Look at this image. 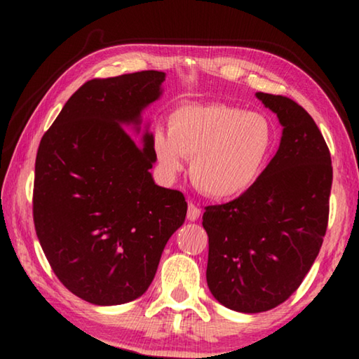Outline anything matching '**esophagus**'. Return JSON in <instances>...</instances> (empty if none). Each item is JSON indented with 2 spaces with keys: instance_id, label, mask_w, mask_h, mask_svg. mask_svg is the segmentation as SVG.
Wrapping results in <instances>:
<instances>
[{
  "instance_id": "esophagus-1",
  "label": "esophagus",
  "mask_w": 359,
  "mask_h": 359,
  "mask_svg": "<svg viewBox=\"0 0 359 359\" xmlns=\"http://www.w3.org/2000/svg\"><path fill=\"white\" fill-rule=\"evenodd\" d=\"M199 215H201V209L198 208V205H194L193 203H188V212H187V218L190 222L198 220Z\"/></svg>"
}]
</instances>
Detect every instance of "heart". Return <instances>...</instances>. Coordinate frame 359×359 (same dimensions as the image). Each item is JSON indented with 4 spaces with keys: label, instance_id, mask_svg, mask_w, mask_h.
Instances as JSON below:
<instances>
[{
    "label": "heart",
    "instance_id": "b5f03b06",
    "mask_svg": "<svg viewBox=\"0 0 359 359\" xmlns=\"http://www.w3.org/2000/svg\"><path fill=\"white\" fill-rule=\"evenodd\" d=\"M274 141V126L264 115L214 102L175 109L169 131H155L154 150L169 175L182 171L185 158H191L194 188L205 196L228 199L258 180Z\"/></svg>",
    "mask_w": 359,
    "mask_h": 359
}]
</instances>
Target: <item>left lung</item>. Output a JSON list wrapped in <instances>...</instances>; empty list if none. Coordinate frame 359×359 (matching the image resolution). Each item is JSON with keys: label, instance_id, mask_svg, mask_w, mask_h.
Here are the masks:
<instances>
[{"label": "left lung", "instance_id": "obj_1", "mask_svg": "<svg viewBox=\"0 0 359 359\" xmlns=\"http://www.w3.org/2000/svg\"><path fill=\"white\" fill-rule=\"evenodd\" d=\"M257 96L280 120V147L245 193L203 215L210 293L244 313L271 311L299 288L323 244L332 185L330 149L306 109Z\"/></svg>", "mask_w": 359, "mask_h": 359}]
</instances>
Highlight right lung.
<instances>
[{"mask_svg":"<svg viewBox=\"0 0 359 359\" xmlns=\"http://www.w3.org/2000/svg\"><path fill=\"white\" fill-rule=\"evenodd\" d=\"M165 72L141 71L85 82L41 139L33 220L58 280L96 306L147 291L163 248L187 215L184 193L158 187L144 149L123 128L161 95Z\"/></svg>","mask_w":359,"mask_h":359,"instance_id":"right-lung-1","label":"right lung"}]
</instances>
